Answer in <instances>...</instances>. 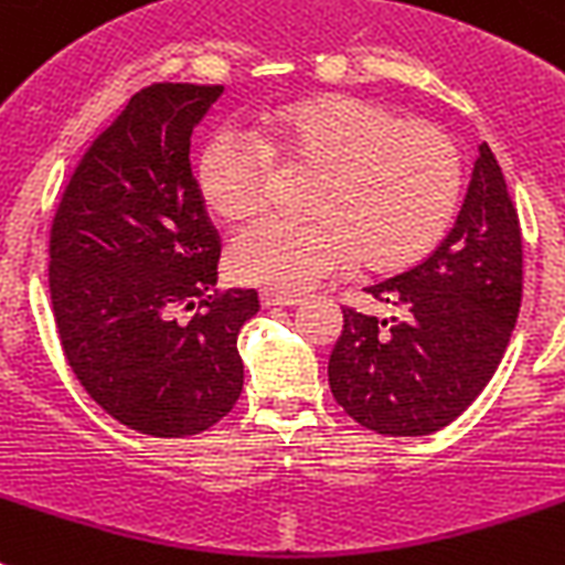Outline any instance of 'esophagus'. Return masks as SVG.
I'll return each mask as SVG.
<instances>
[{"mask_svg":"<svg viewBox=\"0 0 565 565\" xmlns=\"http://www.w3.org/2000/svg\"><path fill=\"white\" fill-rule=\"evenodd\" d=\"M260 305L264 307H296L301 296L296 292H278V290H260Z\"/></svg>","mask_w":565,"mask_h":565,"instance_id":"34e87169","label":"esophagus"}]
</instances>
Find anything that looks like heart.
<instances>
[{
	"instance_id": "obj_1",
	"label": "heart",
	"mask_w": 565,
	"mask_h": 565,
	"mask_svg": "<svg viewBox=\"0 0 565 565\" xmlns=\"http://www.w3.org/2000/svg\"><path fill=\"white\" fill-rule=\"evenodd\" d=\"M281 172L312 174L307 221H264L230 244V273L301 292L350 260L402 269L439 244L462 194V154L443 126L399 117L359 94H324L275 111L255 137L217 131L198 160V192L224 224L267 210Z\"/></svg>"
}]
</instances>
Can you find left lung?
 <instances>
[{
    "label": "left lung",
    "instance_id": "obj_1",
    "mask_svg": "<svg viewBox=\"0 0 565 565\" xmlns=\"http://www.w3.org/2000/svg\"><path fill=\"white\" fill-rule=\"evenodd\" d=\"M391 321L341 307L327 376L348 416L387 436L451 425L491 382L523 301V232L494 151L480 146L457 224L416 267L367 287Z\"/></svg>",
    "mask_w": 565,
    "mask_h": 565
}]
</instances>
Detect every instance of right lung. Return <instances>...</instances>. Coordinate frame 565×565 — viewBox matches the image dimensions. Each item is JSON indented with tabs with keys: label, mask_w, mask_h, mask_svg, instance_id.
I'll use <instances>...</instances> for the list:
<instances>
[{
	"label": "right lung",
	"mask_w": 565,
	"mask_h": 565,
	"mask_svg": "<svg viewBox=\"0 0 565 565\" xmlns=\"http://www.w3.org/2000/svg\"><path fill=\"white\" fill-rule=\"evenodd\" d=\"M221 92L140 88L85 149L51 221L49 290L71 371L108 416L160 439L203 434L235 407L238 330L258 312L255 290H215L221 235L189 163Z\"/></svg>",
	"instance_id": "add662e5"
}]
</instances>
